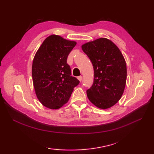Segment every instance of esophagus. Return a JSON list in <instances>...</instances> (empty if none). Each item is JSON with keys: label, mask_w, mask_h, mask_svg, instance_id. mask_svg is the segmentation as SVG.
<instances>
[{"label": "esophagus", "mask_w": 154, "mask_h": 154, "mask_svg": "<svg viewBox=\"0 0 154 154\" xmlns=\"http://www.w3.org/2000/svg\"><path fill=\"white\" fill-rule=\"evenodd\" d=\"M78 79H79V81L80 82H81V81H82V79H83V77H82V76H79V77H78Z\"/></svg>", "instance_id": "obj_1"}]
</instances>
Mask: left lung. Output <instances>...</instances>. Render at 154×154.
I'll use <instances>...</instances> for the list:
<instances>
[{
  "mask_svg": "<svg viewBox=\"0 0 154 154\" xmlns=\"http://www.w3.org/2000/svg\"><path fill=\"white\" fill-rule=\"evenodd\" d=\"M81 48L94 69L93 85L87 91L88 99L99 109H109L124 93L127 76L125 60L119 48L104 38L87 42Z\"/></svg>",
  "mask_w": 154,
  "mask_h": 154,
  "instance_id": "left-lung-1",
  "label": "left lung"
}]
</instances>
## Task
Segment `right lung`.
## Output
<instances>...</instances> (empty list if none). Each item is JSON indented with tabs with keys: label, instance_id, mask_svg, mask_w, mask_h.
Wrapping results in <instances>:
<instances>
[{
	"label": "right lung",
	"instance_id": "obj_1",
	"mask_svg": "<svg viewBox=\"0 0 154 154\" xmlns=\"http://www.w3.org/2000/svg\"><path fill=\"white\" fill-rule=\"evenodd\" d=\"M77 43L51 35L43 42L32 63L35 93L45 107L58 109L69 99L79 81L71 76L67 58Z\"/></svg>",
	"mask_w": 154,
	"mask_h": 154
}]
</instances>
